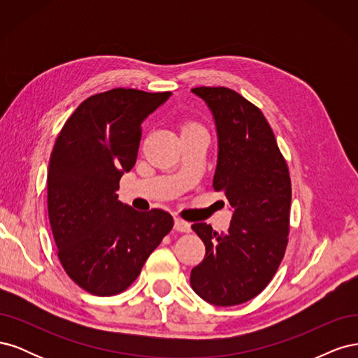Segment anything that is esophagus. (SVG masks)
Returning a JSON list of instances; mask_svg holds the SVG:
<instances>
[{"label":"esophagus","mask_w":358,"mask_h":358,"mask_svg":"<svg viewBox=\"0 0 358 358\" xmlns=\"http://www.w3.org/2000/svg\"><path fill=\"white\" fill-rule=\"evenodd\" d=\"M175 229L180 233H188V231H191V224L180 220V218H175Z\"/></svg>","instance_id":"34e87169"}]
</instances>
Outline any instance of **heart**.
Wrapping results in <instances>:
<instances>
[{
  "instance_id": "b5f03b06",
  "label": "heart",
  "mask_w": 358,
  "mask_h": 358,
  "mask_svg": "<svg viewBox=\"0 0 358 358\" xmlns=\"http://www.w3.org/2000/svg\"><path fill=\"white\" fill-rule=\"evenodd\" d=\"M189 127H191V125H189Z\"/></svg>"
}]
</instances>
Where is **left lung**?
Returning a JSON list of instances; mask_svg holds the SVG:
<instances>
[{
    "label": "left lung",
    "mask_w": 358,
    "mask_h": 358,
    "mask_svg": "<svg viewBox=\"0 0 358 358\" xmlns=\"http://www.w3.org/2000/svg\"><path fill=\"white\" fill-rule=\"evenodd\" d=\"M210 109L218 134L215 191L233 208L229 231L192 224L206 255L191 270V287L215 306L258 296L275 276L288 243L291 180L275 134L257 106L233 90H191Z\"/></svg>",
    "instance_id": "1"
}]
</instances>
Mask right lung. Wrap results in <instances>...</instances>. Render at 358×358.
Wrapping results in <instances>:
<instances>
[{
	"instance_id": "add662e5",
	"label": "right lung",
	"mask_w": 358,
	"mask_h": 358,
	"mask_svg": "<svg viewBox=\"0 0 358 358\" xmlns=\"http://www.w3.org/2000/svg\"><path fill=\"white\" fill-rule=\"evenodd\" d=\"M171 92L116 88L86 99L64 124L50 154L48 212L67 275L95 296L119 294L173 229L161 209L117 200L136 164L142 124Z\"/></svg>"
}]
</instances>
